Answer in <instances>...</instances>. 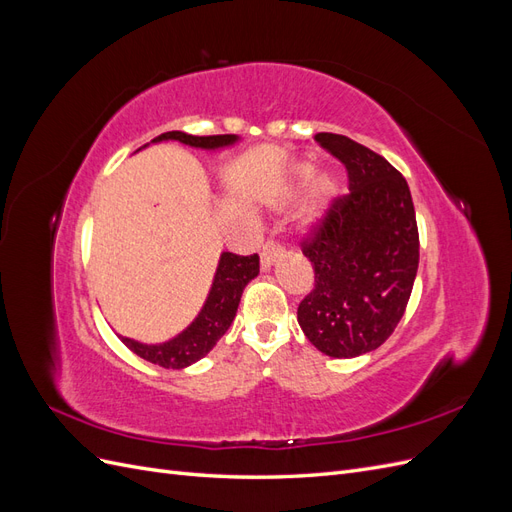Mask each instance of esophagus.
Here are the masks:
<instances>
[{"label": "esophagus", "mask_w": 512, "mask_h": 512, "mask_svg": "<svg viewBox=\"0 0 512 512\" xmlns=\"http://www.w3.org/2000/svg\"><path fill=\"white\" fill-rule=\"evenodd\" d=\"M280 254H282V245L277 243V241H267L265 245H262V250H260V265H262V269H269L273 262L280 258Z\"/></svg>", "instance_id": "34e87169"}]
</instances>
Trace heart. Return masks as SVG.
<instances>
[{
  "mask_svg": "<svg viewBox=\"0 0 512 512\" xmlns=\"http://www.w3.org/2000/svg\"><path fill=\"white\" fill-rule=\"evenodd\" d=\"M314 179H316V166L309 162H297L288 170V185L292 192L307 188ZM335 196H337V181L331 175H320L316 179V205L312 209V215H309V222L320 220Z\"/></svg>",
  "mask_w": 512,
  "mask_h": 512,
  "instance_id": "b5f03b06",
  "label": "heart"
}]
</instances>
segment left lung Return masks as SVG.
Instances as JSON below:
<instances>
[{"label": "left lung", "mask_w": 512, "mask_h": 512, "mask_svg": "<svg viewBox=\"0 0 512 512\" xmlns=\"http://www.w3.org/2000/svg\"><path fill=\"white\" fill-rule=\"evenodd\" d=\"M316 141L348 170L350 194L333 200L301 247L314 265V290L299 303L305 337L333 359L376 350L406 312L418 269L412 196L378 153L348 136L320 132Z\"/></svg>", "instance_id": "1"}]
</instances>
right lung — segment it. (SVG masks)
I'll return each mask as SVG.
<instances>
[{
  "label": "right lung",
  "instance_id": "obj_1",
  "mask_svg": "<svg viewBox=\"0 0 512 512\" xmlns=\"http://www.w3.org/2000/svg\"><path fill=\"white\" fill-rule=\"evenodd\" d=\"M162 141H179L183 145H190L196 149L213 151V149L235 145L239 141V136L237 134L192 136V134L175 130V132H164L156 136L151 143H162ZM258 271H260L258 254L237 256L232 252H222L218 269H215V275H213L209 297L188 329H183L179 335L162 344H141V342H134L130 337H121V342L126 344L134 354L141 356V359L166 369H183L200 361L228 331L232 320H235L241 294L245 286L258 275Z\"/></svg>",
  "mask_w": 512,
  "mask_h": 512
}]
</instances>
